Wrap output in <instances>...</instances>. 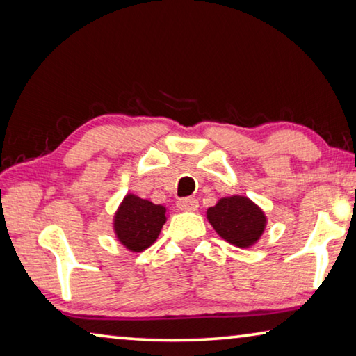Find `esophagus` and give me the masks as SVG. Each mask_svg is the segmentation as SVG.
<instances>
[{
  "instance_id": "obj_1",
  "label": "esophagus",
  "mask_w": 356,
  "mask_h": 356,
  "mask_svg": "<svg viewBox=\"0 0 356 356\" xmlns=\"http://www.w3.org/2000/svg\"><path fill=\"white\" fill-rule=\"evenodd\" d=\"M197 200H195V197H182V200L177 201V207L179 210H185V212H195V210H197Z\"/></svg>"
}]
</instances>
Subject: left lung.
<instances>
[{
    "instance_id": "left-lung-1",
    "label": "left lung",
    "mask_w": 356,
    "mask_h": 356,
    "mask_svg": "<svg viewBox=\"0 0 356 356\" xmlns=\"http://www.w3.org/2000/svg\"><path fill=\"white\" fill-rule=\"evenodd\" d=\"M207 218L220 237L238 248L254 245L267 222L262 210L245 196L222 197L207 210Z\"/></svg>"
}]
</instances>
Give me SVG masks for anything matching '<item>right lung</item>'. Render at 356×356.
<instances>
[{
  "mask_svg": "<svg viewBox=\"0 0 356 356\" xmlns=\"http://www.w3.org/2000/svg\"><path fill=\"white\" fill-rule=\"evenodd\" d=\"M166 209L147 200L127 195L114 216V232L130 251L140 252L152 245L166 221Z\"/></svg>",
  "mask_w": 356,
  "mask_h": 356,
  "instance_id": "1",
  "label": "right lung"
}]
</instances>
